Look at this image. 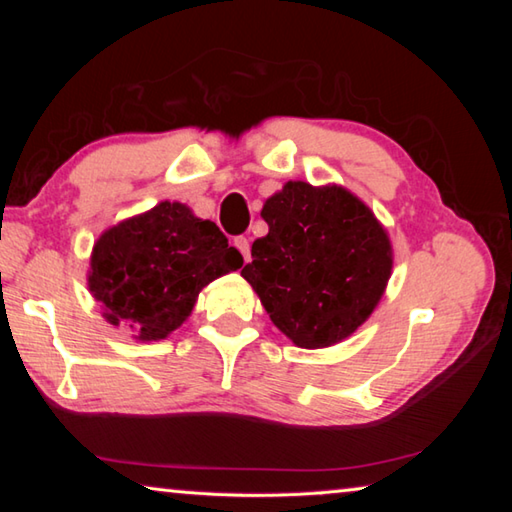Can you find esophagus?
I'll list each match as a JSON object with an SVG mask.
<instances>
[{
    "label": "esophagus",
    "instance_id": "1",
    "mask_svg": "<svg viewBox=\"0 0 512 512\" xmlns=\"http://www.w3.org/2000/svg\"><path fill=\"white\" fill-rule=\"evenodd\" d=\"M232 244H235V248L239 250L241 257H244V262H248V259H250V244H248V239H246V237H237L235 241H232Z\"/></svg>",
    "mask_w": 512,
    "mask_h": 512
}]
</instances>
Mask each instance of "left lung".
<instances>
[{
	"instance_id": "8db88e82",
	"label": "left lung",
	"mask_w": 512,
	"mask_h": 512,
	"mask_svg": "<svg viewBox=\"0 0 512 512\" xmlns=\"http://www.w3.org/2000/svg\"><path fill=\"white\" fill-rule=\"evenodd\" d=\"M244 280L298 348H329L366 323L393 273L391 237L343 185L289 180L266 198Z\"/></svg>"
}]
</instances>
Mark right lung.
<instances>
[{
    "instance_id": "right-lung-1",
    "label": "right lung",
    "mask_w": 512,
    "mask_h": 512,
    "mask_svg": "<svg viewBox=\"0 0 512 512\" xmlns=\"http://www.w3.org/2000/svg\"><path fill=\"white\" fill-rule=\"evenodd\" d=\"M241 264L214 221L162 201L101 232L88 289L110 325H126L135 341H162L189 318L203 287Z\"/></svg>"
}]
</instances>
